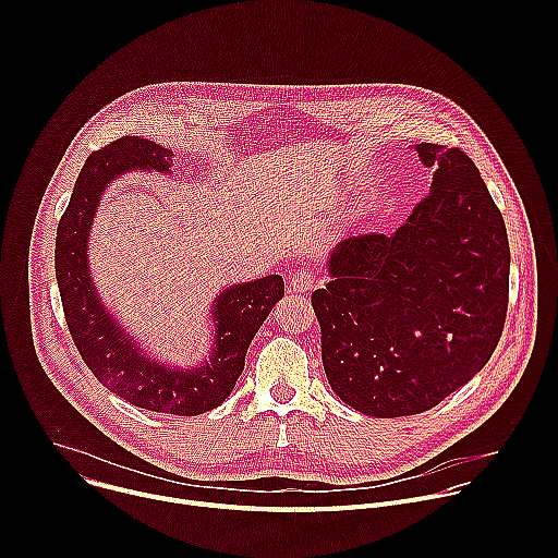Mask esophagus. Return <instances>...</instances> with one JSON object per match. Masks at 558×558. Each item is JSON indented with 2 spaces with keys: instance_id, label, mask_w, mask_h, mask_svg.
Segmentation results:
<instances>
[{
  "instance_id": "1",
  "label": "esophagus",
  "mask_w": 558,
  "mask_h": 558,
  "mask_svg": "<svg viewBox=\"0 0 558 558\" xmlns=\"http://www.w3.org/2000/svg\"><path fill=\"white\" fill-rule=\"evenodd\" d=\"M317 282H320V280H317V276H315L313 271H308L306 267H300V269H295L293 276L289 278V291H293V293H306V291L315 289Z\"/></svg>"
}]
</instances>
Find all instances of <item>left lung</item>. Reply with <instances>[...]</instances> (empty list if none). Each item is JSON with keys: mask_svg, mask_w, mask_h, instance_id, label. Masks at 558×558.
Returning <instances> with one entry per match:
<instances>
[{"mask_svg": "<svg viewBox=\"0 0 558 558\" xmlns=\"http://www.w3.org/2000/svg\"><path fill=\"white\" fill-rule=\"evenodd\" d=\"M430 192L395 233L342 241L311 295L340 400L371 417L430 411L493 357L510 287L506 222L459 147L420 143Z\"/></svg>", "mask_w": 558, "mask_h": 558, "instance_id": "8db88e82", "label": "left lung"}]
</instances>
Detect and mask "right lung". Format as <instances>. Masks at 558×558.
Wrapping results in <instances>:
<instances>
[{
    "label": "right lung",
    "instance_id": "1",
    "mask_svg": "<svg viewBox=\"0 0 558 558\" xmlns=\"http://www.w3.org/2000/svg\"><path fill=\"white\" fill-rule=\"evenodd\" d=\"M172 149L141 136H121L93 151L78 174L70 203L57 227L54 271L65 325L95 377L125 402L179 417H194L220 407L245 368L247 349L284 295L280 276L225 289L211 315L216 340L211 357L198 368H166L143 357L106 313L88 274V233L112 179L134 168L170 172Z\"/></svg>",
    "mask_w": 558,
    "mask_h": 558
}]
</instances>
